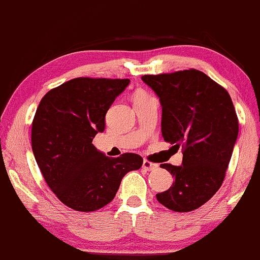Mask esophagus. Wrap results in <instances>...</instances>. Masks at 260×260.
Returning <instances> with one entry per match:
<instances>
[{
	"mask_svg": "<svg viewBox=\"0 0 260 260\" xmlns=\"http://www.w3.org/2000/svg\"><path fill=\"white\" fill-rule=\"evenodd\" d=\"M142 168H143V169H145V170H147V172H151V170H155V169H157L158 164L152 163V161L145 159V160H143V163H142Z\"/></svg>",
	"mask_w": 260,
	"mask_h": 260,
	"instance_id": "34e87169",
	"label": "esophagus"
}]
</instances>
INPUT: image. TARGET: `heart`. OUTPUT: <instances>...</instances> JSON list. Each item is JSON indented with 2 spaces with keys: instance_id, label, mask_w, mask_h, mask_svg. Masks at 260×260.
Returning <instances> with one entry per match:
<instances>
[{
  "instance_id": "b5f03b06",
  "label": "heart",
  "mask_w": 260,
  "mask_h": 260,
  "mask_svg": "<svg viewBox=\"0 0 260 260\" xmlns=\"http://www.w3.org/2000/svg\"><path fill=\"white\" fill-rule=\"evenodd\" d=\"M143 93H145V92H137L136 94H143Z\"/></svg>"
}]
</instances>
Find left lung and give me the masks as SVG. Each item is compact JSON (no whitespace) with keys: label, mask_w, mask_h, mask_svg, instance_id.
Wrapping results in <instances>:
<instances>
[{"label":"left lung","mask_w":260,"mask_h":260,"mask_svg":"<svg viewBox=\"0 0 260 260\" xmlns=\"http://www.w3.org/2000/svg\"><path fill=\"white\" fill-rule=\"evenodd\" d=\"M159 97L161 135L173 147H182V166L161 164L173 175L169 190L157 193L174 212L200 208L224 181L239 135V119L230 94L196 69L143 75Z\"/></svg>","instance_id":"left-lung-1"}]
</instances>
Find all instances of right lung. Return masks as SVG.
<instances>
[{
	"label": "right lung",
	"mask_w": 260,
	"mask_h": 260,
	"mask_svg": "<svg viewBox=\"0 0 260 260\" xmlns=\"http://www.w3.org/2000/svg\"><path fill=\"white\" fill-rule=\"evenodd\" d=\"M129 79L76 78L42 97L31 127V147L46 184L78 212H94L115 197L121 179L140 169L141 155L109 158L92 140L105 130L106 113Z\"/></svg>",
	"instance_id": "1"
}]
</instances>
